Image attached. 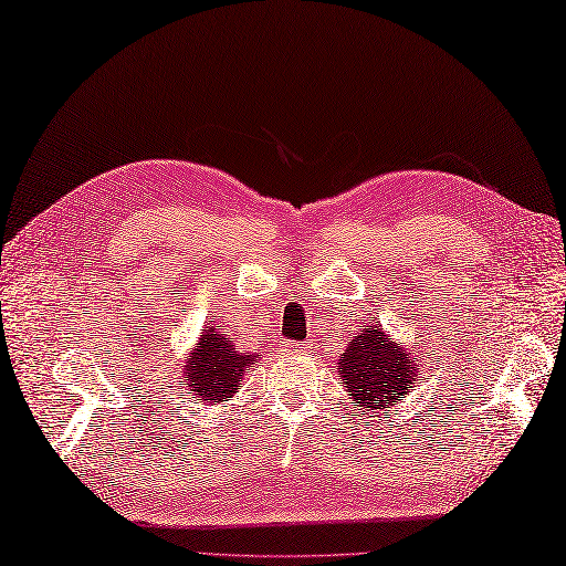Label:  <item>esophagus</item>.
<instances>
[{
	"label": "esophagus",
	"instance_id": "1",
	"mask_svg": "<svg viewBox=\"0 0 566 566\" xmlns=\"http://www.w3.org/2000/svg\"><path fill=\"white\" fill-rule=\"evenodd\" d=\"M285 353H302V350H307V343H293V340H283V346H281Z\"/></svg>",
	"mask_w": 566,
	"mask_h": 566
}]
</instances>
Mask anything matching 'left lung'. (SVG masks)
<instances>
[{"label":"left lung","mask_w":566,"mask_h":566,"mask_svg":"<svg viewBox=\"0 0 566 566\" xmlns=\"http://www.w3.org/2000/svg\"><path fill=\"white\" fill-rule=\"evenodd\" d=\"M340 379L360 410L394 406L418 381V357H410L401 343L391 340L381 326H369L355 336L338 363Z\"/></svg>","instance_id":"1"}]
</instances>
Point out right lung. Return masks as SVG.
Wrapping results in <instances>:
<instances>
[{
  "instance_id": "1",
  "label": "right lung",
  "mask_w": 566,
  "mask_h": 566,
  "mask_svg": "<svg viewBox=\"0 0 566 566\" xmlns=\"http://www.w3.org/2000/svg\"><path fill=\"white\" fill-rule=\"evenodd\" d=\"M256 363V355L240 353L226 338L223 331L206 326L197 348L189 353L185 365V381L197 401L220 403L238 394L247 367Z\"/></svg>"
}]
</instances>
